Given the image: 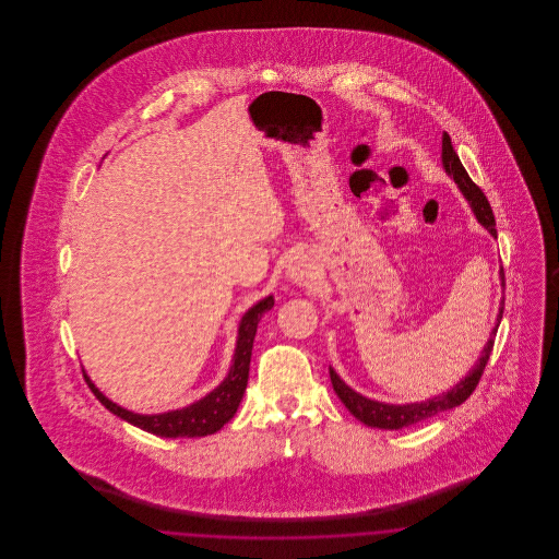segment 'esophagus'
Instances as JSON below:
<instances>
[{"mask_svg":"<svg viewBox=\"0 0 559 559\" xmlns=\"http://www.w3.org/2000/svg\"><path fill=\"white\" fill-rule=\"evenodd\" d=\"M287 272H289V276H292L295 283H304L310 276V266H308V262L304 258H293Z\"/></svg>","mask_w":559,"mask_h":559,"instance_id":"esophagus-1","label":"esophagus"}]
</instances>
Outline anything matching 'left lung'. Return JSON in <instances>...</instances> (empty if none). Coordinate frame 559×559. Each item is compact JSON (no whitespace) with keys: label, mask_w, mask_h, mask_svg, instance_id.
<instances>
[{"label":"left lung","mask_w":559,"mask_h":559,"mask_svg":"<svg viewBox=\"0 0 559 559\" xmlns=\"http://www.w3.org/2000/svg\"><path fill=\"white\" fill-rule=\"evenodd\" d=\"M442 163H444V169L451 174L452 180L459 185L461 192L465 194V199L472 203V210L476 213L479 224L484 228H488L492 237H497V228H495L497 222H495L492 207H490L486 194L481 192V188L465 171L463 163H461L459 155L452 148L451 135L449 133H444V138H442ZM501 278L506 283L503 267H501ZM503 306H501V312H499V320L503 319ZM495 335H497V329H492L490 340H488V344L484 347V352H481L478 365L474 367V371L469 372L461 383H456L451 392H447V394H442L438 399L421 402V404H383V402L365 399V396L356 394L354 390H349L333 369L329 371L331 372V383H333L335 394L346 404L347 411L356 419H360L365 426L381 427V429H402V427L415 426V424L424 421L427 417H433V415H438L442 411H449V408L463 404L465 400L474 394V390H476V385H478L479 379H481V372L486 369V362H488V358L492 354Z\"/></svg>","instance_id":"obj_1"}]
</instances>
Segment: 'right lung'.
I'll list each match as a JSON object with an SVG mask.
<instances>
[{"label":"right lung","mask_w":559,"mask_h":559,"mask_svg":"<svg viewBox=\"0 0 559 559\" xmlns=\"http://www.w3.org/2000/svg\"><path fill=\"white\" fill-rule=\"evenodd\" d=\"M272 306H274V299L266 297L242 317L235 360H233L228 377L219 383V388L213 390L210 396L190 404L182 411H171V413H163V415H135V413H130V411L117 406L115 402L105 399L83 372L85 383L90 385L94 396L100 400L112 415L121 417L123 421L140 427L148 433H155L160 438H201V436L215 433L217 429H222L235 417V413L239 408L245 388H247V379H249V362H251V349H253L258 322Z\"/></svg>","instance_id":"right-lung-1"}]
</instances>
